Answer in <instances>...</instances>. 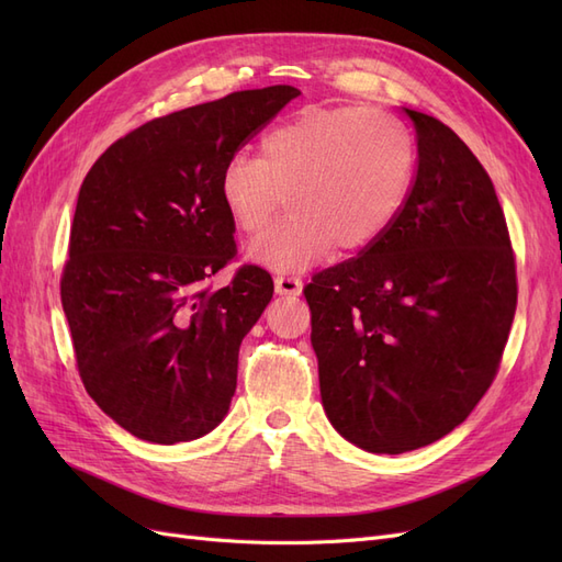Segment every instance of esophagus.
Instances as JSON below:
<instances>
[{
    "label": "esophagus",
    "instance_id": "esophagus-1",
    "mask_svg": "<svg viewBox=\"0 0 562 562\" xmlns=\"http://www.w3.org/2000/svg\"><path fill=\"white\" fill-rule=\"evenodd\" d=\"M274 288L279 295H300L302 293V279L295 274H277Z\"/></svg>",
    "mask_w": 562,
    "mask_h": 562
}]
</instances>
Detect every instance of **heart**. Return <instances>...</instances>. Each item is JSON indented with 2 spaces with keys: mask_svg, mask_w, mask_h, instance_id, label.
I'll return each mask as SVG.
<instances>
[{
  "mask_svg": "<svg viewBox=\"0 0 562 562\" xmlns=\"http://www.w3.org/2000/svg\"><path fill=\"white\" fill-rule=\"evenodd\" d=\"M415 171V143L398 116L378 108H304L269 128L260 157L234 155L220 196L246 234L269 225L283 194L288 213L250 246L271 269L310 267L335 248L359 252L401 213Z\"/></svg>",
  "mask_w": 562,
  "mask_h": 562,
  "instance_id": "b5f03b06",
  "label": "heart"
}]
</instances>
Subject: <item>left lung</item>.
<instances>
[{"mask_svg":"<svg viewBox=\"0 0 562 562\" xmlns=\"http://www.w3.org/2000/svg\"><path fill=\"white\" fill-rule=\"evenodd\" d=\"M405 114L417 171L394 225L304 285L323 411L378 454L429 446L469 417L497 375L518 302L485 168L436 116Z\"/></svg>","mask_w":562,"mask_h":562,"instance_id":"8db88e82","label":"left lung"}]
</instances>
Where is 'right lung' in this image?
I'll use <instances>...</instances> for the list:
<instances>
[{"mask_svg":"<svg viewBox=\"0 0 562 562\" xmlns=\"http://www.w3.org/2000/svg\"><path fill=\"white\" fill-rule=\"evenodd\" d=\"M300 91H236L112 143L81 182L60 300L79 378L100 411L149 443L213 431L236 391L239 347L274 293L236 269L223 166Z\"/></svg>","mask_w":562,"mask_h":562,"instance_id":"add662e5","label":"right lung"}]
</instances>
